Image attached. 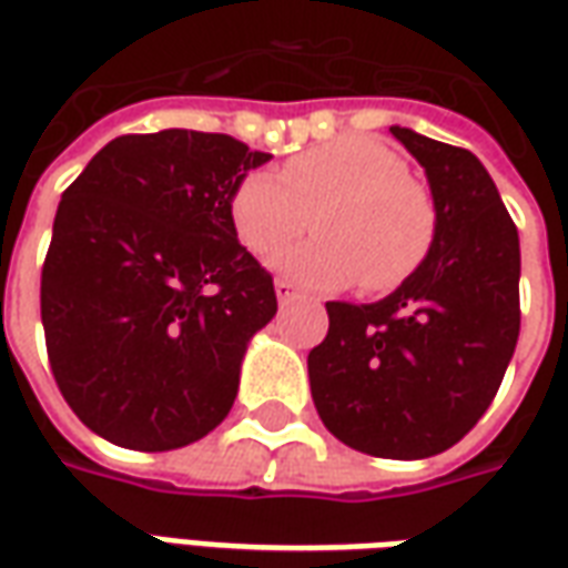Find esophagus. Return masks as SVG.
Listing matches in <instances>:
<instances>
[{"mask_svg": "<svg viewBox=\"0 0 568 568\" xmlns=\"http://www.w3.org/2000/svg\"><path fill=\"white\" fill-rule=\"evenodd\" d=\"M273 288H276V297H280V304H295L297 297H301V292H297L295 285L288 283V280H276V283H273Z\"/></svg>", "mask_w": 568, "mask_h": 568, "instance_id": "34e87169", "label": "esophagus"}]
</instances>
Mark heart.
Returning <instances> with one entry per match:
<instances>
[{"label":"heart","instance_id":"1","mask_svg":"<svg viewBox=\"0 0 568 568\" xmlns=\"http://www.w3.org/2000/svg\"><path fill=\"white\" fill-rule=\"evenodd\" d=\"M227 212L236 240L264 261L307 234L316 212L322 236L280 258V271L313 288L362 280L371 295H389L426 264L438 236L428 187L371 136L297 151L280 175L252 170L231 191Z\"/></svg>","mask_w":568,"mask_h":568}]
</instances>
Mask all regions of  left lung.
<instances>
[{
  "label": "left lung",
  "mask_w": 568,
  "mask_h": 568,
  "mask_svg": "<svg viewBox=\"0 0 568 568\" xmlns=\"http://www.w3.org/2000/svg\"><path fill=\"white\" fill-rule=\"evenodd\" d=\"M428 175L438 236L377 304L328 301L307 356L322 423L353 450L426 459L465 438L499 393L520 334V240L468 149L389 128Z\"/></svg>",
  "instance_id": "obj_1"
}]
</instances>
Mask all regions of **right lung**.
Here are the masks:
<instances>
[{"label": "right lung", "instance_id": "right-lung-1", "mask_svg": "<svg viewBox=\"0 0 568 568\" xmlns=\"http://www.w3.org/2000/svg\"><path fill=\"white\" fill-rule=\"evenodd\" d=\"M271 161L224 133L118 136L63 191L42 267L48 362L84 426L175 450L234 405L273 276L231 224L236 182Z\"/></svg>", "mask_w": 568, "mask_h": 568}]
</instances>
